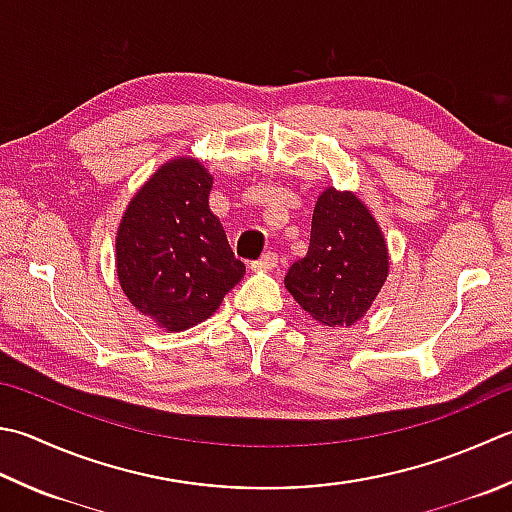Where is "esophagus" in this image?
Masks as SVG:
<instances>
[{"mask_svg":"<svg viewBox=\"0 0 512 512\" xmlns=\"http://www.w3.org/2000/svg\"><path fill=\"white\" fill-rule=\"evenodd\" d=\"M277 266V255L273 253V250H268V253H264L259 259H255V262H250V270H270Z\"/></svg>","mask_w":512,"mask_h":512,"instance_id":"34e87169","label":"esophagus"}]
</instances>
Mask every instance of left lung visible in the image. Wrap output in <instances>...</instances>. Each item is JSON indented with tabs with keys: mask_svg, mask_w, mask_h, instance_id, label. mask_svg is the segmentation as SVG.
Segmentation results:
<instances>
[{
	"mask_svg": "<svg viewBox=\"0 0 512 512\" xmlns=\"http://www.w3.org/2000/svg\"><path fill=\"white\" fill-rule=\"evenodd\" d=\"M388 275V248L370 210L346 190L319 195L306 255L284 284L306 313L326 326H353Z\"/></svg>",
	"mask_w": 512,
	"mask_h": 512,
	"instance_id": "1",
	"label": "left lung"
}]
</instances>
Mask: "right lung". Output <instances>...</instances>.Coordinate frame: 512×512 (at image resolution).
<instances>
[{
    "label": "right lung",
    "mask_w": 512,
    "mask_h": 512,
    "mask_svg": "<svg viewBox=\"0 0 512 512\" xmlns=\"http://www.w3.org/2000/svg\"><path fill=\"white\" fill-rule=\"evenodd\" d=\"M213 177L190 157L168 162L128 204L117 230V277L139 313L166 330L204 322L244 277L219 219Z\"/></svg>",
    "instance_id": "1"
}]
</instances>
